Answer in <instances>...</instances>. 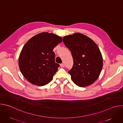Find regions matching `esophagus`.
<instances>
[{"mask_svg":"<svg viewBox=\"0 0 123 123\" xmlns=\"http://www.w3.org/2000/svg\"><path fill=\"white\" fill-rule=\"evenodd\" d=\"M60 67H61V68H63V67H64V64H60Z\"/></svg>","mask_w":123,"mask_h":123,"instance_id":"obj_1","label":"esophagus"}]
</instances>
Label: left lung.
<instances>
[{
    "label": "left lung",
    "instance_id": "1",
    "mask_svg": "<svg viewBox=\"0 0 123 123\" xmlns=\"http://www.w3.org/2000/svg\"><path fill=\"white\" fill-rule=\"evenodd\" d=\"M63 42L71 51L74 59L73 67L68 72L73 81L81 87L93 84L100 75L103 66L102 55L97 44L78 32L64 37Z\"/></svg>",
    "mask_w": 123,
    "mask_h": 123
}]
</instances>
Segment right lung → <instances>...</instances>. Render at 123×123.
<instances>
[{
  "mask_svg": "<svg viewBox=\"0 0 123 123\" xmlns=\"http://www.w3.org/2000/svg\"><path fill=\"white\" fill-rule=\"evenodd\" d=\"M62 41V38L56 34L43 32L26 42L20 54L18 65L27 81L42 86L52 80L59 66L55 62L53 49Z\"/></svg>",
  "mask_w": 123,
  "mask_h": 123,
  "instance_id": "obj_1",
  "label": "right lung"
}]
</instances>
